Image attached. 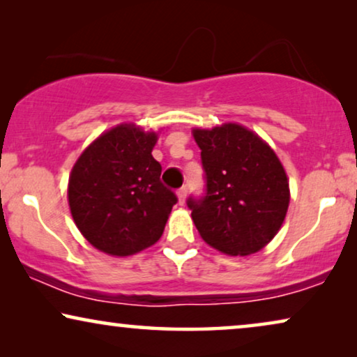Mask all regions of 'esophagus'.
<instances>
[{
    "label": "esophagus",
    "mask_w": 357,
    "mask_h": 357,
    "mask_svg": "<svg viewBox=\"0 0 357 357\" xmlns=\"http://www.w3.org/2000/svg\"><path fill=\"white\" fill-rule=\"evenodd\" d=\"M177 197H178V203L183 204L185 203V198H187V187H182L177 192Z\"/></svg>",
    "instance_id": "esophagus-1"
}]
</instances>
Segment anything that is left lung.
<instances>
[{
	"instance_id": "1",
	"label": "left lung",
	"mask_w": 357,
	"mask_h": 357,
	"mask_svg": "<svg viewBox=\"0 0 357 357\" xmlns=\"http://www.w3.org/2000/svg\"><path fill=\"white\" fill-rule=\"evenodd\" d=\"M206 193L188 198L199 236L216 250L245 257L276 236L289 206L284 167L260 136L237 123L193 130Z\"/></svg>"
}]
</instances>
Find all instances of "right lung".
I'll list each match as a JSON object with an SVG mask.
<instances>
[{
	"mask_svg": "<svg viewBox=\"0 0 357 357\" xmlns=\"http://www.w3.org/2000/svg\"><path fill=\"white\" fill-rule=\"evenodd\" d=\"M154 131L121 123L87 146L68 182V202L86 241L97 250L128 257L154 245L177 197L160 182L153 158Z\"/></svg>",
	"mask_w": 357,
	"mask_h": 357,
	"instance_id": "1",
	"label": "right lung"
}]
</instances>
